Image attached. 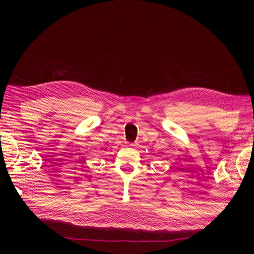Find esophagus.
<instances>
[{"instance_id":"1","label":"esophagus","mask_w":254,"mask_h":254,"mask_svg":"<svg viewBox=\"0 0 254 254\" xmlns=\"http://www.w3.org/2000/svg\"><path fill=\"white\" fill-rule=\"evenodd\" d=\"M129 146H130V147H132V148H133V147H135V145H134V144H130Z\"/></svg>"}]
</instances>
